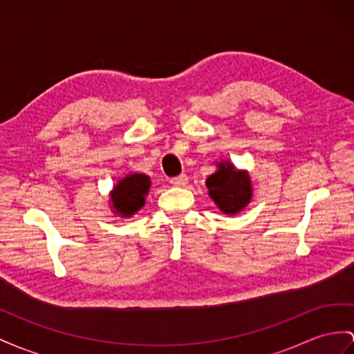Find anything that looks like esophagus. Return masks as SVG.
Masks as SVG:
<instances>
[{
    "instance_id": "34e87169",
    "label": "esophagus",
    "mask_w": 354,
    "mask_h": 354,
    "mask_svg": "<svg viewBox=\"0 0 354 354\" xmlns=\"http://www.w3.org/2000/svg\"><path fill=\"white\" fill-rule=\"evenodd\" d=\"M170 184L174 187H185L188 184V176L187 175H179L170 179Z\"/></svg>"
}]
</instances>
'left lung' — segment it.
Masks as SVG:
<instances>
[{
    "label": "left lung",
    "instance_id": "obj_1",
    "mask_svg": "<svg viewBox=\"0 0 354 354\" xmlns=\"http://www.w3.org/2000/svg\"><path fill=\"white\" fill-rule=\"evenodd\" d=\"M218 170L206 179L209 196L220 209L234 215L245 207L252 197V185L247 170H239L232 162H216Z\"/></svg>",
    "mask_w": 354,
    "mask_h": 354
}]
</instances>
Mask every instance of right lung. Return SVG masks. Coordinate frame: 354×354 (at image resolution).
Masks as SVG:
<instances>
[{"label":"right lung","mask_w":354,"mask_h":354,"mask_svg":"<svg viewBox=\"0 0 354 354\" xmlns=\"http://www.w3.org/2000/svg\"><path fill=\"white\" fill-rule=\"evenodd\" d=\"M151 179L145 174H130L113 187L111 192V207L113 214L124 218L134 215L145 205V196L148 194Z\"/></svg>","instance_id":"1"}]
</instances>
